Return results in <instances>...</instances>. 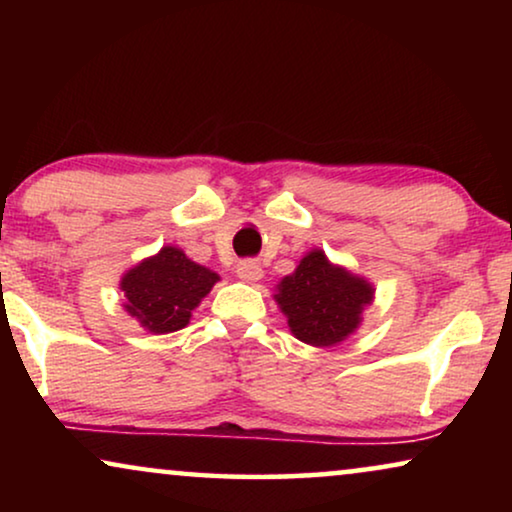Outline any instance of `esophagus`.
Returning <instances> with one entry per match:
<instances>
[{"mask_svg":"<svg viewBox=\"0 0 512 512\" xmlns=\"http://www.w3.org/2000/svg\"><path fill=\"white\" fill-rule=\"evenodd\" d=\"M237 277H240L242 282H258V279L263 277V268L256 261L247 258V261L237 263Z\"/></svg>","mask_w":512,"mask_h":512,"instance_id":"obj_1","label":"esophagus"}]
</instances>
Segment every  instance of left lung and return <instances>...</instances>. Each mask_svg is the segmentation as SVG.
I'll list each match as a JSON object with an SVG mask.
<instances>
[{
    "label": "left lung",
    "instance_id": "obj_1",
    "mask_svg": "<svg viewBox=\"0 0 512 512\" xmlns=\"http://www.w3.org/2000/svg\"><path fill=\"white\" fill-rule=\"evenodd\" d=\"M277 303L298 340L314 347L342 342L359 326L373 286L328 263L324 251H310L296 272L282 279Z\"/></svg>",
    "mask_w": 512,
    "mask_h": 512
}]
</instances>
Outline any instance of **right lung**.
I'll return each mask as SVG.
<instances>
[{
    "label": "right lung",
    "mask_w": 512,
    "mask_h": 512,
    "mask_svg": "<svg viewBox=\"0 0 512 512\" xmlns=\"http://www.w3.org/2000/svg\"><path fill=\"white\" fill-rule=\"evenodd\" d=\"M216 279V272L193 263L181 249L163 247L123 277L125 310L151 333L179 331Z\"/></svg>",
    "instance_id": "add662e5"
}]
</instances>
